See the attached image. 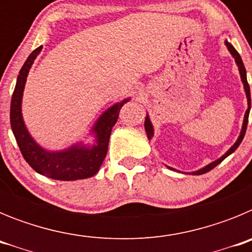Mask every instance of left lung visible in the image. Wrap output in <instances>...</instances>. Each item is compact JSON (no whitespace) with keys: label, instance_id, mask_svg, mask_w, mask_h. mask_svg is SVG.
I'll list each match as a JSON object with an SVG mask.
<instances>
[{"label":"left lung","instance_id":"1","mask_svg":"<svg viewBox=\"0 0 252 252\" xmlns=\"http://www.w3.org/2000/svg\"><path fill=\"white\" fill-rule=\"evenodd\" d=\"M226 46L227 49L230 50V53L232 54V57L235 58L236 63H237V65H239V70H240V74H241V79H242V83H244V87H245V92H246V97H248V104H249V108L248 111H246V113H245V119H244V125H242V130H241V133H240V137L237 139V141L235 142V145L232 146V148L230 149V150L227 151L226 154H224L223 157L220 158L218 160H216V161L211 162V164H208L207 166H204L203 169H201V170L198 171H194L193 174L194 175H201V174H204V173H207V171L212 170L215 166H217L220 162L223 161L224 159H226L230 154H232L233 151L236 150V149L239 148L240 144H241V141L244 140V136H245V132H246V128H248V122H249V113H250V108H251V95H250V86H249L248 83V78H246V69H245V65L244 63H242V59L241 57H240V54L237 53V50H236L235 48L232 46V44L228 43V41H226ZM145 130H146V133H148V139L150 140L151 137H153L154 135V130H153V125H151L150 120H149V116H146L145 119Z\"/></svg>","mask_w":252,"mask_h":252}]
</instances>
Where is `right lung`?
<instances>
[{
	"instance_id": "right-lung-1",
	"label": "right lung",
	"mask_w": 252,
	"mask_h": 252,
	"mask_svg": "<svg viewBox=\"0 0 252 252\" xmlns=\"http://www.w3.org/2000/svg\"><path fill=\"white\" fill-rule=\"evenodd\" d=\"M41 48L43 46H39L29 55L25 64L22 65L21 70H20L19 77H17L16 87L13 91L12 99H11L10 110L12 132L15 135V139H16L24 159L39 174L57 180H78L91 178L101 168L102 162L107 155V150H108L111 131L119 120L121 107L128 99L116 103L99 117L95 126L93 127L95 139H97V145L92 146V148L74 145L68 150L57 151V153L44 150L30 136L21 115V99L22 92L25 88L26 77H28L29 70Z\"/></svg>"
}]
</instances>
